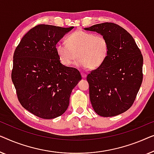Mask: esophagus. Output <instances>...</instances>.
<instances>
[{"label":"esophagus","mask_w":154,"mask_h":154,"mask_svg":"<svg viewBox=\"0 0 154 154\" xmlns=\"http://www.w3.org/2000/svg\"><path fill=\"white\" fill-rule=\"evenodd\" d=\"M81 75H82V77L83 78H85L86 77V74H85V73H84V72H82Z\"/></svg>","instance_id":"1"}]
</instances>
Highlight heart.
<instances>
[{
	"instance_id": "obj_1",
	"label": "heart",
	"mask_w": 154,
	"mask_h": 154,
	"mask_svg": "<svg viewBox=\"0 0 154 154\" xmlns=\"http://www.w3.org/2000/svg\"><path fill=\"white\" fill-rule=\"evenodd\" d=\"M66 44L58 42L56 51L60 61L65 66H70L77 57V64L83 68L96 69L101 66L108 57L109 42L101 34L77 30L68 35Z\"/></svg>"
}]
</instances>
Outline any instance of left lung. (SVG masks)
<instances>
[{"label":"left lung","instance_id":"8db88e82","mask_svg":"<svg viewBox=\"0 0 154 154\" xmlns=\"http://www.w3.org/2000/svg\"><path fill=\"white\" fill-rule=\"evenodd\" d=\"M84 29L103 35L109 42L105 63L86 77L92 107L103 117L119 115L133 105L141 86V51L131 35L116 23H102Z\"/></svg>","mask_w":154,"mask_h":154}]
</instances>
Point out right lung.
<instances>
[{
    "label": "right lung",
    "mask_w": 154,
    "mask_h": 154,
    "mask_svg": "<svg viewBox=\"0 0 154 154\" xmlns=\"http://www.w3.org/2000/svg\"><path fill=\"white\" fill-rule=\"evenodd\" d=\"M73 26L39 24L23 37L13 56L12 81L21 106L38 117L62 115L82 79L77 69L60 63L56 45Z\"/></svg>",
    "instance_id": "1"
}]
</instances>
